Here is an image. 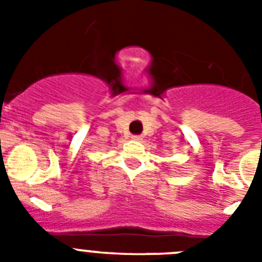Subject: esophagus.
<instances>
[{"instance_id": "1", "label": "esophagus", "mask_w": 262, "mask_h": 262, "mask_svg": "<svg viewBox=\"0 0 262 262\" xmlns=\"http://www.w3.org/2000/svg\"><path fill=\"white\" fill-rule=\"evenodd\" d=\"M131 138H133V140H136V142H139V140H142V138H140V136H139V135H133V136H131Z\"/></svg>"}]
</instances>
